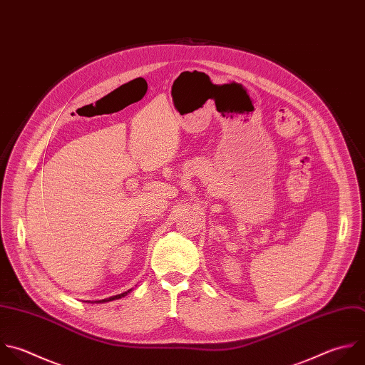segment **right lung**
<instances>
[{
	"label": "right lung",
	"instance_id": "add662e5",
	"mask_svg": "<svg viewBox=\"0 0 365 365\" xmlns=\"http://www.w3.org/2000/svg\"><path fill=\"white\" fill-rule=\"evenodd\" d=\"M127 292H130V291H127ZM127 292H123V294H118V295H114V297H110V298H104V299H100V301H97V302H108V301H114V299H118V298H121V297L127 295Z\"/></svg>",
	"mask_w": 365,
	"mask_h": 365
}]
</instances>
